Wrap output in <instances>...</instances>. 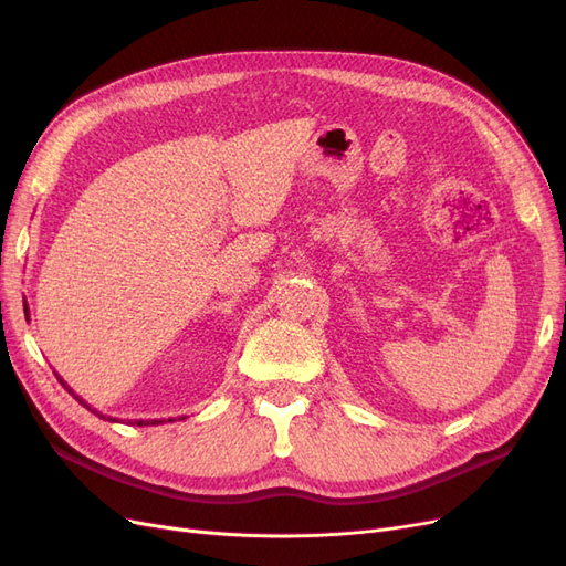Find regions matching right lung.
Returning a JSON list of instances; mask_svg holds the SVG:
<instances>
[{
  "mask_svg": "<svg viewBox=\"0 0 566 566\" xmlns=\"http://www.w3.org/2000/svg\"><path fill=\"white\" fill-rule=\"evenodd\" d=\"M25 312H28V304H25ZM56 378H59V375H56ZM59 382H61V385H63V387H65L67 391H71V394H73V397H75V399H77V401H80V403H82L84 408H90V410H92V413H96L98 418H104V420H111V422H115V418H108V416H104V413H98V410H94V408H92V406H90L87 401H82V399L77 397V394H75V391H73L71 387H67V385H65V382H63L61 378H59ZM163 422H175V420H172V418H169V420H134V424H139V427H146V424H163ZM129 424H132V420H129Z\"/></svg>",
  "mask_w": 566,
  "mask_h": 566,
  "instance_id": "right-lung-1",
  "label": "right lung"
}]
</instances>
